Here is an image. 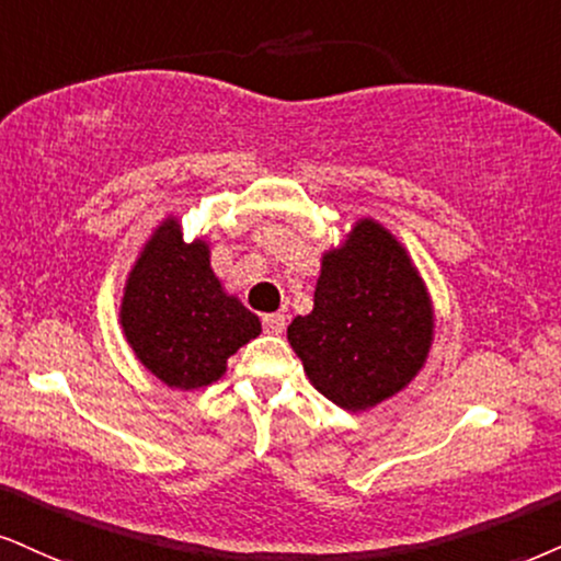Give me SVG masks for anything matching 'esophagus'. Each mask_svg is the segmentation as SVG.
I'll list each match as a JSON object with an SVG mask.
<instances>
[{"label":"esophagus","instance_id":"esophagus-1","mask_svg":"<svg viewBox=\"0 0 561 561\" xmlns=\"http://www.w3.org/2000/svg\"><path fill=\"white\" fill-rule=\"evenodd\" d=\"M262 328H265V333H270V335H280L283 330H286V314H280V312L265 314L262 317Z\"/></svg>","mask_w":561,"mask_h":561}]
</instances>
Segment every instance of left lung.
I'll return each mask as SVG.
<instances>
[{"label":"left lung","mask_w":561,"mask_h":561,"mask_svg":"<svg viewBox=\"0 0 561 561\" xmlns=\"http://www.w3.org/2000/svg\"><path fill=\"white\" fill-rule=\"evenodd\" d=\"M434 307L408 249L375 218L322 254L314 307L288 324L309 382L345 411L398 396L426 364Z\"/></svg>","instance_id":"1"}]
</instances>
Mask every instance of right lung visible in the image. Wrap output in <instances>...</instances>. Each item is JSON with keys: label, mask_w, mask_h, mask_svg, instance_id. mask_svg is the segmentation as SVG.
Masks as SVG:
<instances>
[{"label": "right lung", "mask_w": 561, "mask_h": 561, "mask_svg": "<svg viewBox=\"0 0 561 561\" xmlns=\"http://www.w3.org/2000/svg\"><path fill=\"white\" fill-rule=\"evenodd\" d=\"M122 333L171 390H199L226 375L228 356L262 333L260 317L226 294L205 239L184 241L176 216L145 241L119 307Z\"/></svg>", "instance_id": "1"}]
</instances>
